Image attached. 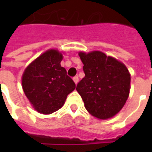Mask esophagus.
Wrapping results in <instances>:
<instances>
[{
    "label": "esophagus",
    "mask_w": 152,
    "mask_h": 152,
    "mask_svg": "<svg viewBox=\"0 0 152 152\" xmlns=\"http://www.w3.org/2000/svg\"><path fill=\"white\" fill-rule=\"evenodd\" d=\"M73 80H74V82L76 83V84H77L78 81H79V77H78L77 76H74V77H73Z\"/></svg>",
    "instance_id": "34e87169"
}]
</instances>
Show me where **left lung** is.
Here are the masks:
<instances>
[{
	"label": "left lung",
	"mask_w": 152,
	"mask_h": 152,
	"mask_svg": "<svg viewBox=\"0 0 152 152\" xmlns=\"http://www.w3.org/2000/svg\"><path fill=\"white\" fill-rule=\"evenodd\" d=\"M85 77L76 86L86 110L102 120L117 114L126 102L130 75L123 63L100 51L79 53Z\"/></svg>",
	"instance_id": "8db88e82"
}]
</instances>
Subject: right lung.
Instances as JSON below:
<instances>
[{
  "instance_id": "add662e5",
  "label": "right lung",
  "mask_w": 152,
  "mask_h": 152,
  "mask_svg": "<svg viewBox=\"0 0 152 152\" xmlns=\"http://www.w3.org/2000/svg\"><path fill=\"white\" fill-rule=\"evenodd\" d=\"M62 53L50 50L38 57L26 68L22 78L25 94L35 110L51 114L60 109L76 88L72 79L61 66Z\"/></svg>"
}]
</instances>
